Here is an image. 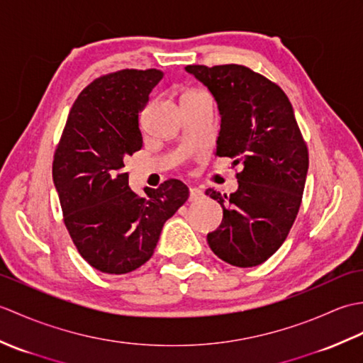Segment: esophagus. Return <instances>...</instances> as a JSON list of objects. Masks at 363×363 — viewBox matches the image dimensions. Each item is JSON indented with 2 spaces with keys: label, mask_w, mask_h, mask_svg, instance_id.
I'll use <instances>...</instances> for the list:
<instances>
[{
  "label": "esophagus",
  "mask_w": 363,
  "mask_h": 363,
  "mask_svg": "<svg viewBox=\"0 0 363 363\" xmlns=\"http://www.w3.org/2000/svg\"><path fill=\"white\" fill-rule=\"evenodd\" d=\"M203 198V190H199L196 187L190 189V201H198V199Z\"/></svg>",
  "instance_id": "34e87169"
}]
</instances>
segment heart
Listing matches in <instances>:
<instances>
[{"label":"heart","mask_w":363,"mask_h":363,"mask_svg":"<svg viewBox=\"0 0 363 363\" xmlns=\"http://www.w3.org/2000/svg\"><path fill=\"white\" fill-rule=\"evenodd\" d=\"M191 94H196V91H187V94H186V95H184V96H187V95H191Z\"/></svg>","instance_id":"1"}]
</instances>
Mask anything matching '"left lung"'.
<instances>
[{
	"label": "left lung",
	"mask_w": 363,
	"mask_h": 363,
	"mask_svg": "<svg viewBox=\"0 0 363 363\" xmlns=\"http://www.w3.org/2000/svg\"><path fill=\"white\" fill-rule=\"evenodd\" d=\"M186 70L218 104L215 156L242 165L234 194L206 190L223 207L221 225L207 234V243L230 265H260L281 248L303 199L309 151L293 107L277 84L245 65H187Z\"/></svg>",
	"instance_id": "obj_1"
}]
</instances>
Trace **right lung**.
<instances>
[{
  "mask_svg": "<svg viewBox=\"0 0 363 363\" xmlns=\"http://www.w3.org/2000/svg\"><path fill=\"white\" fill-rule=\"evenodd\" d=\"M162 78L156 68L99 76L76 98L54 152L52 181L68 234L101 273L125 274L148 262L165 221L189 198L177 179L146 187V196L128 186L125 159L143 145L138 113Z\"/></svg>",
  "mask_w": 363,
  "mask_h": 363,
  "instance_id": "add662e5",
  "label": "right lung"
}]
</instances>
